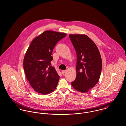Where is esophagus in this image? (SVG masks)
<instances>
[{"instance_id": "1", "label": "esophagus", "mask_w": 126, "mask_h": 126, "mask_svg": "<svg viewBox=\"0 0 126 126\" xmlns=\"http://www.w3.org/2000/svg\"><path fill=\"white\" fill-rule=\"evenodd\" d=\"M65 72H66V70H62V71H61V72H62V74H64Z\"/></svg>"}]
</instances>
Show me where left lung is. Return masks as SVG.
<instances>
[{
    "mask_svg": "<svg viewBox=\"0 0 126 126\" xmlns=\"http://www.w3.org/2000/svg\"><path fill=\"white\" fill-rule=\"evenodd\" d=\"M76 52V77L71 82L76 90L85 93L95 86L99 80L102 60L97 46L85 35H70Z\"/></svg>",
    "mask_w": 126,
    "mask_h": 126,
    "instance_id": "1",
    "label": "left lung"
}]
</instances>
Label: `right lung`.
<instances>
[{
	"label": "right lung",
	"mask_w": 126,
	"mask_h": 126,
	"mask_svg": "<svg viewBox=\"0 0 126 126\" xmlns=\"http://www.w3.org/2000/svg\"><path fill=\"white\" fill-rule=\"evenodd\" d=\"M66 34L45 31L31 43L24 59V70L31 87L37 92L48 94L55 90L59 76L51 66V56L56 43Z\"/></svg>",
	"instance_id": "right-lung-1"
}]
</instances>
